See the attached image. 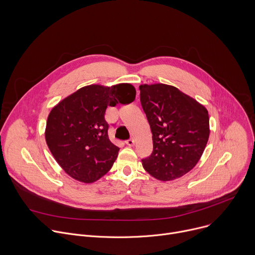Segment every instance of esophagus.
Listing matches in <instances>:
<instances>
[{
	"instance_id": "1",
	"label": "esophagus",
	"mask_w": 255,
	"mask_h": 255,
	"mask_svg": "<svg viewBox=\"0 0 255 255\" xmlns=\"http://www.w3.org/2000/svg\"><path fill=\"white\" fill-rule=\"evenodd\" d=\"M134 143H135L134 139H128V140L126 141V144L128 145V146H133V145H134Z\"/></svg>"
}]
</instances>
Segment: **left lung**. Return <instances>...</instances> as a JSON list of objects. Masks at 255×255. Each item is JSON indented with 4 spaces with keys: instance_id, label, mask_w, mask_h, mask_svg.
I'll return each instance as SVG.
<instances>
[{
    "instance_id": "left-lung-1",
    "label": "left lung",
    "mask_w": 255,
    "mask_h": 255,
    "mask_svg": "<svg viewBox=\"0 0 255 255\" xmlns=\"http://www.w3.org/2000/svg\"><path fill=\"white\" fill-rule=\"evenodd\" d=\"M140 102L152 132L153 151L142 165L156 179L183 176L200 160L210 126L207 109L172 86L141 85Z\"/></svg>"
}]
</instances>
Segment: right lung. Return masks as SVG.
<instances>
[{
    "label": "right lung",
    "mask_w": 255,
    "mask_h": 255,
    "mask_svg": "<svg viewBox=\"0 0 255 255\" xmlns=\"http://www.w3.org/2000/svg\"><path fill=\"white\" fill-rule=\"evenodd\" d=\"M136 90L130 84L90 85L69 95L50 111L45 129L48 148L62 169L92 184L111 169L119 147L108 136V106L130 104Z\"/></svg>",
    "instance_id": "add662e5"
}]
</instances>
